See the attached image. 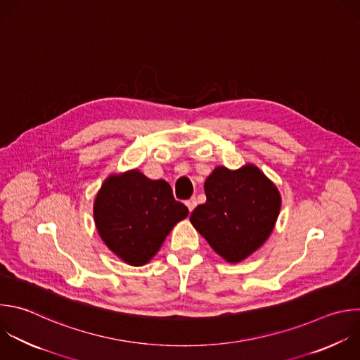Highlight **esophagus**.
I'll return each mask as SVG.
<instances>
[{
    "instance_id": "esophagus-1",
    "label": "esophagus",
    "mask_w": 360,
    "mask_h": 360,
    "mask_svg": "<svg viewBox=\"0 0 360 360\" xmlns=\"http://www.w3.org/2000/svg\"><path fill=\"white\" fill-rule=\"evenodd\" d=\"M185 203H186L189 212H192V210L196 207V198H191V199H188Z\"/></svg>"
}]
</instances>
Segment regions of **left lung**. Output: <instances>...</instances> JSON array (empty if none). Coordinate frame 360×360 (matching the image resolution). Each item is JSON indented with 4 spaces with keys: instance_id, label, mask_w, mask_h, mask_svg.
<instances>
[{
    "instance_id": "obj_1",
    "label": "left lung",
    "mask_w": 360,
    "mask_h": 360,
    "mask_svg": "<svg viewBox=\"0 0 360 360\" xmlns=\"http://www.w3.org/2000/svg\"><path fill=\"white\" fill-rule=\"evenodd\" d=\"M206 202L191 213V223L227 263L236 264L260 249L271 234L281 195L264 172L246 164L216 167L205 181Z\"/></svg>"
}]
</instances>
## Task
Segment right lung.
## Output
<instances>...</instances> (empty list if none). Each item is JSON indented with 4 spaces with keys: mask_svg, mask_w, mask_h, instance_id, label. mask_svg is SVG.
<instances>
[{
    "mask_svg": "<svg viewBox=\"0 0 360 360\" xmlns=\"http://www.w3.org/2000/svg\"><path fill=\"white\" fill-rule=\"evenodd\" d=\"M169 184L153 181L139 169L112 174L98 189L93 216L104 245L129 266L147 264L174 226L188 216Z\"/></svg>",
    "mask_w": 360,
    "mask_h": 360,
    "instance_id": "obj_1",
    "label": "right lung"
}]
</instances>
